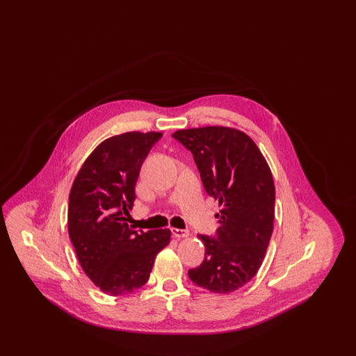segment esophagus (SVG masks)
Returning <instances> with one entry per match:
<instances>
[{
	"label": "esophagus",
	"instance_id": "obj_1",
	"mask_svg": "<svg viewBox=\"0 0 356 356\" xmlns=\"http://www.w3.org/2000/svg\"><path fill=\"white\" fill-rule=\"evenodd\" d=\"M170 232H172V235L175 237H177V238H181V237H188L189 236V232L186 231V229H179V228H170Z\"/></svg>",
	"mask_w": 356,
	"mask_h": 356
}]
</instances>
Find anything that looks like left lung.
<instances>
[{
  "instance_id": "1",
  "label": "left lung",
  "mask_w": 356,
  "mask_h": 356,
  "mask_svg": "<svg viewBox=\"0 0 356 356\" xmlns=\"http://www.w3.org/2000/svg\"><path fill=\"white\" fill-rule=\"evenodd\" d=\"M200 172L205 192L219 200L216 236L199 235L203 263L188 271L199 287L229 293L259 271L273 231L275 186L271 170L250 136L227 127L180 129L173 135Z\"/></svg>"
}]
</instances>
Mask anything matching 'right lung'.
I'll use <instances>...</instances> for the list:
<instances>
[{
	"mask_svg": "<svg viewBox=\"0 0 356 356\" xmlns=\"http://www.w3.org/2000/svg\"><path fill=\"white\" fill-rule=\"evenodd\" d=\"M160 132H127L88 156L69 193L68 231L86 276L111 296L143 287L170 229L135 231L127 221L140 168Z\"/></svg>",
	"mask_w": 356,
	"mask_h": 356,
	"instance_id": "add662e5",
	"label": "right lung"
}]
</instances>
